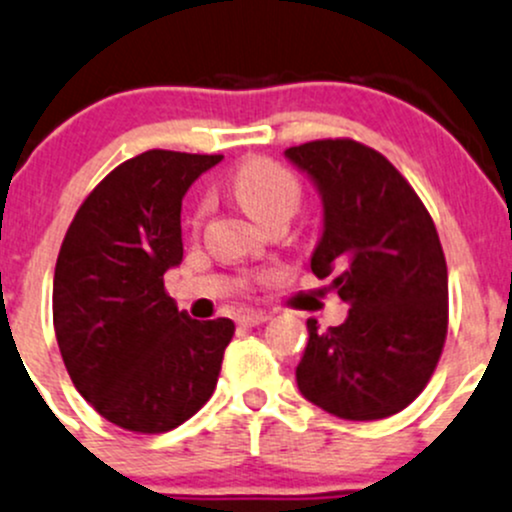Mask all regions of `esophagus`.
<instances>
[{"instance_id":"1","label":"esophagus","mask_w":512,"mask_h":512,"mask_svg":"<svg viewBox=\"0 0 512 512\" xmlns=\"http://www.w3.org/2000/svg\"><path fill=\"white\" fill-rule=\"evenodd\" d=\"M266 320V312H244V315L239 317V324H244V327H256V324H263Z\"/></svg>"}]
</instances>
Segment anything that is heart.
<instances>
[{"mask_svg":"<svg viewBox=\"0 0 512 512\" xmlns=\"http://www.w3.org/2000/svg\"><path fill=\"white\" fill-rule=\"evenodd\" d=\"M229 185L239 205L261 224L273 217L290 219L300 205V183L295 175L266 158L241 163L232 173Z\"/></svg>","mask_w":512,"mask_h":512,"instance_id":"b5f03b06","label":"heart"}]
</instances>
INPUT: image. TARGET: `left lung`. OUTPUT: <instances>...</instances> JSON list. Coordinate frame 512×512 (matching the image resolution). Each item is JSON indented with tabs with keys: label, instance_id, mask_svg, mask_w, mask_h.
Returning <instances> with one entry per match:
<instances>
[{
	"label": "left lung",
	"instance_id": "obj_1",
	"mask_svg": "<svg viewBox=\"0 0 512 512\" xmlns=\"http://www.w3.org/2000/svg\"><path fill=\"white\" fill-rule=\"evenodd\" d=\"M285 158L322 200L310 268L349 305L339 327L307 320L295 381L342 420H383L430 381L447 339V263L430 212L388 158L351 139L293 146Z\"/></svg>",
	"mask_w": 512,
	"mask_h": 512
}]
</instances>
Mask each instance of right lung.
<instances>
[{"mask_svg":"<svg viewBox=\"0 0 512 512\" xmlns=\"http://www.w3.org/2000/svg\"><path fill=\"white\" fill-rule=\"evenodd\" d=\"M222 156L153 151L129 158L75 214L53 276V324L75 388L104 420L168 432L217 386L234 322L180 312L163 276L183 261L185 192Z\"/></svg>","mask_w":512,"mask_h":512,"instance_id":"right-lung-1","label":"right lung"}]
</instances>
